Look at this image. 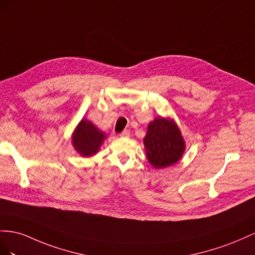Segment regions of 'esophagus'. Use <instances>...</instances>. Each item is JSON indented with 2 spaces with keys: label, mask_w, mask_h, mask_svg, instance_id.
Here are the masks:
<instances>
[{
  "label": "esophagus",
  "mask_w": 255,
  "mask_h": 255,
  "mask_svg": "<svg viewBox=\"0 0 255 255\" xmlns=\"http://www.w3.org/2000/svg\"><path fill=\"white\" fill-rule=\"evenodd\" d=\"M120 135H121V136H126V137H127V136L130 135V131H129L128 129H126V130H124V131H123Z\"/></svg>",
  "instance_id": "obj_1"
}]
</instances>
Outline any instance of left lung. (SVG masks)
<instances>
[{"label":"left lung","instance_id":"8db88e82","mask_svg":"<svg viewBox=\"0 0 255 255\" xmlns=\"http://www.w3.org/2000/svg\"><path fill=\"white\" fill-rule=\"evenodd\" d=\"M143 143L148 162L155 169L177 163L186 149V142L175 121L162 116L148 124Z\"/></svg>","mask_w":255,"mask_h":255}]
</instances>
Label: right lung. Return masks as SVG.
I'll return each mask as SVG.
<instances>
[{"mask_svg":"<svg viewBox=\"0 0 255 255\" xmlns=\"http://www.w3.org/2000/svg\"><path fill=\"white\" fill-rule=\"evenodd\" d=\"M106 133L83 118L71 134V144L82 157L95 156L106 140Z\"/></svg>","mask_w":255,"mask_h":255,"instance_id":"right-lung-1","label":"right lung"}]
</instances>
